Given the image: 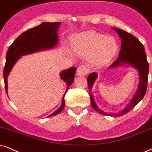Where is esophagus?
<instances>
[{"instance_id": "obj_1", "label": "esophagus", "mask_w": 152, "mask_h": 152, "mask_svg": "<svg viewBox=\"0 0 152 152\" xmlns=\"http://www.w3.org/2000/svg\"><path fill=\"white\" fill-rule=\"evenodd\" d=\"M89 72V69L85 65H80L77 68V74L78 76H86Z\"/></svg>"}]
</instances>
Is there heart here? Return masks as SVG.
Listing matches in <instances>:
<instances>
[{
  "label": "heart",
  "instance_id": "obj_1",
  "mask_svg": "<svg viewBox=\"0 0 152 152\" xmlns=\"http://www.w3.org/2000/svg\"><path fill=\"white\" fill-rule=\"evenodd\" d=\"M118 46L114 38L106 37L93 31L84 32L75 39L72 50L79 57L89 56V61L95 66H102L109 62L116 54ZM68 55H72L66 50Z\"/></svg>",
  "mask_w": 152,
  "mask_h": 152
}]
</instances>
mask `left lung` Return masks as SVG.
<instances>
[{
  "label": "left lung",
  "instance_id": "8db88e82",
  "mask_svg": "<svg viewBox=\"0 0 152 152\" xmlns=\"http://www.w3.org/2000/svg\"><path fill=\"white\" fill-rule=\"evenodd\" d=\"M117 32L120 38H121V47L119 53L118 59L113 62V64L109 67L114 68L121 65L127 64L137 70L140 76L139 86L137 92L132 97L131 101L127 105V107L121 112L117 114H109L103 111L97 106L94 100L93 96L90 94V90L93 85L97 77V74L95 72L91 73L88 76V85L89 88L90 102L93 108L99 114L111 116H121L127 114L128 112L133 109L140 100H142L145 96L147 88L148 74H149V64L147 60V55L145 52V48L141 42L135 36L120 29V28H114Z\"/></svg>",
  "mask_w": 152,
  "mask_h": 152
}]
</instances>
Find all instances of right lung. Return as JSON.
<instances>
[{
    "instance_id": "obj_1",
    "label": "right lung",
    "mask_w": 152,
    "mask_h": 152,
    "mask_svg": "<svg viewBox=\"0 0 152 152\" xmlns=\"http://www.w3.org/2000/svg\"><path fill=\"white\" fill-rule=\"evenodd\" d=\"M60 22H43L38 26L30 28L22 33L11 44L6 54V62L3 69L5 92L7 95V76L12 66L21 57L36 52L53 48L58 43V29ZM76 68L71 67L61 72L60 77L66 83V90L62 97V102L59 108L48 117L55 116L64 108V96L68 88L72 84Z\"/></svg>"
}]
</instances>
